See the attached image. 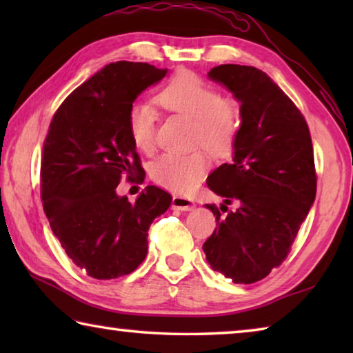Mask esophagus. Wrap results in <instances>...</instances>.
Instances as JSON below:
<instances>
[{"label":"esophagus","instance_id":"esophagus-1","mask_svg":"<svg viewBox=\"0 0 353 353\" xmlns=\"http://www.w3.org/2000/svg\"><path fill=\"white\" fill-rule=\"evenodd\" d=\"M172 207L182 212H191L196 205L193 199L185 198V196H174V198H172Z\"/></svg>","mask_w":353,"mask_h":353}]
</instances>
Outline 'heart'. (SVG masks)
I'll use <instances>...</instances> for the list:
<instances>
[{
    "label": "heart",
    "mask_w": 353,
    "mask_h": 353,
    "mask_svg": "<svg viewBox=\"0 0 353 353\" xmlns=\"http://www.w3.org/2000/svg\"><path fill=\"white\" fill-rule=\"evenodd\" d=\"M159 104L176 115L193 121V140L208 152L223 155L234 146L241 126V112L235 101L223 98L210 83L194 73H179L165 83L157 94ZM157 112L148 103L130 105L128 129L130 140L143 152H151L155 145ZM208 166L202 152H166L154 160L151 179L172 191L193 188Z\"/></svg>",
    "instance_id": "1"
}]
</instances>
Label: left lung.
Instances as JSON below:
<instances>
[{"label":"left lung","mask_w":353,"mask_h":353,"mask_svg":"<svg viewBox=\"0 0 353 353\" xmlns=\"http://www.w3.org/2000/svg\"><path fill=\"white\" fill-rule=\"evenodd\" d=\"M240 103L241 126L232 162L218 166L208 188L224 202L204 243L212 270L234 283L265 279L288 255L316 198L314 155L305 118L270 76L255 67L225 63L208 71ZM236 201L239 208H226Z\"/></svg>","instance_id":"8db88e82"}]
</instances>
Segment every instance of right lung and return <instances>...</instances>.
<instances>
[{
	"label": "right lung",
	"mask_w": 353,
	"mask_h": 353,
	"mask_svg": "<svg viewBox=\"0 0 353 353\" xmlns=\"http://www.w3.org/2000/svg\"><path fill=\"white\" fill-rule=\"evenodd\" d=\"M166 73L143 62L105 65L50 124L40 168L43 208L65 252L93 279L135 271L148 252L149 225L171 205V194L154 185L135 202L117 193L124 174L145 177L128 129L130 105Z\"/></svg>",
	"instance_id": "1"
}]
</instances>
